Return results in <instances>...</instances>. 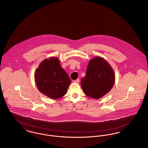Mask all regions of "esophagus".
Returning a JSON list of instances; mask_svg holds the SVG:
<instances>
[{"mask_svg": "<svg viewBox=\"0 0 148 148\" xmlns=\"http://www.w3.org/2000/svg\"><path fill=\"white\" fill-rule=\"evenodd\" d=\"M79 82H80L79 79H77V80H74V83H79Z\"/></svg>", "mask_w": 148, "mask_h": 148, "instance_id": "esophagus-1", "label": "esophagus"}]
</instances>
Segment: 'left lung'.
Listing matches in <instances>:
<instances>
[{
  "label": "left lung",
  "instance_id": "left-lung-1",
  "mask_svg": "<svg viewBox=\"0 0 148 148\" xmlns=\"http://www.w3.org/2000/svg\"><path fill=\"white\" fill-rule=\"evenodd\" d=\"M81 80V87L85 94L98 99L113 88L115 74L111 66L104 58L96 56L89 62L86 75Z\"/></svg>",
  "mask_w": 148,
  "mask_h": 148
}]
</instances>
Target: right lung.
<instances>
[{
  "mask_svg": "<svg viewBox=\"0 0 148 148\" xmlns=\"http://www.w3.org/2000/svg\"><path fill=\"white\" fill-rule=\"evenodd\" d=\"M34 77L39 92L53 99L65 95L71 82L55 57L44 60L35 71Z\"/></svg>",
  "mask_w": 148,
  "mask_h": 148,
  "instance_id": "1",
  "label": "right lung"
}]
</instances>
